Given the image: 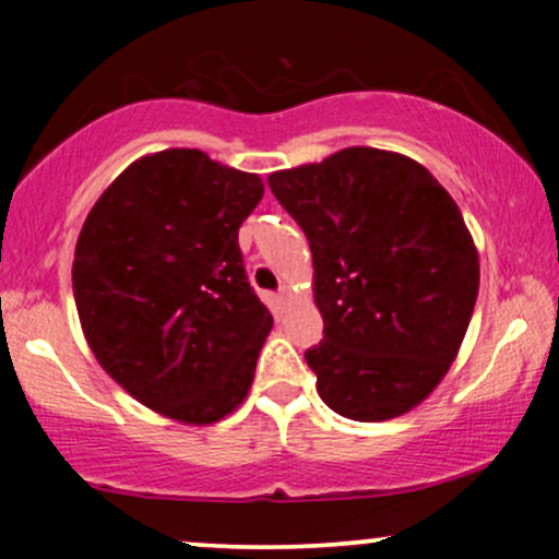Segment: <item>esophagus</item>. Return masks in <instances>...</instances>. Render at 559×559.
<instances>
[{
	"instance_id": "obj_1",
	"label": "esophagus",
	"mask_w": 559,
	"mask_h": 559,
	"mask_svg": "<svg viewBox=\"0 0 559 559\" xmlns=\"http://www.w3.org/2000/svg\"><path fill=\"white\" fill-rule=\"evenodd\" d=\"M278 299H281V301H284V305H286V301H288V299H292V292H288V288H281Z\"/></svg>"
}]
</instances>
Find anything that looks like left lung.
I'll list each match as a JSON object with an SVG mask.
<instances>
[{
    "mask_svg": "<svg viewBox=\"0 0 559 559\" xmlns=\"http://www.w3.org/2000/svg\"><path fill=\"white\" fill-rule=\"evenodd\" d=\"M267 183L310 241L323 342L305 360L320 400L360 423L418 407L452 368L478 297V249L454 199L420 163L373 146Z\"/></svg>",
    "mask_w": 559,
    "mask_h": 559,
    "instance_id": "8db88e82",
    "label": "left lung"
}]
</instances>
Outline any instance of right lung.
<instances>
[{
  "label": "right lung",
  "instance_id": "obj_1",
  "mask_svg": "<svg viewBox=\"0 0 559 559\" xmlns=\"http://www.w3.org/2000/svg\"><path fill=\"white\" fill-rule=\"evenodd\" d=\"M258 173L199 150L139 157L83 223L73 294L105 373L163 418L210 426L247 400L273 316L247 284L239 228Z\"/></svg>",
  "mask_w": 559,
  "mask_h": 559
}]
</instances>
